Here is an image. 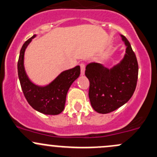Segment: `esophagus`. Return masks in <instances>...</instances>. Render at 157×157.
Wrapping results in <instances>:
<instances>
[{"instance_id": "34e87169", "label": "esophagus", "mask_w": 157, "mask_h": 157, "mask_svg": "<svg viewBox=\"0 0 157 157\" xmlns=\"http://www.w3.org/2000/svg\"><path fill=\"white\" fill-rule=\"evenodd\" d=\"M80 65V74L83 76L84 75V74H85V65H84L83 63H81Z\"/></svg>"}]
</instances>
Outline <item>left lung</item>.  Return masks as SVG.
Wrapping results in <instances>:
<instances>
[{"mask_svg": "<svg viewBox=\"0 0 157 157\" xmlns=\"http://www.w3.org/2000/svg\"><path fill=\"white\" fill-rule=\"evenodd\" d=\"M126 45V53L110 68L96 62L86 67L90 80L89 97L92 108L99 113H108L123 106L131 98L136 88L138 65L135 52L126 37L120 35Z\"/></svg>", "mask_w": 157, "mask_h": 157, "instance_id": "8db88e82", "label": "left lung"}]
</instances>
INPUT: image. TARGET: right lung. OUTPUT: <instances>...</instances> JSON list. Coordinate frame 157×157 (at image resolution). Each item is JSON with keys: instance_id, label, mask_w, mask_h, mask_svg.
<instances>
[{"instance_id": "right-lung-1", "label": "right lung", "mask_w": 157, "mask_h": 157, "mask_svg": "<svg viewBox=\"0 0 157 157\" xmlns=\"http://www.w3.org/2000/svg\"><path fill=\"white\" fill-rule=\"evenodd\" d=\"M33 35L23 44L18 61V75L21 87L26 100L34 110L47 115H57L65 108L66 95L69 88L80 74V67L76 66L62 71L48 85L40 86L31 81L25 70L24 56L25 49L33 38Z\"/></svg>"}]
</instances>
